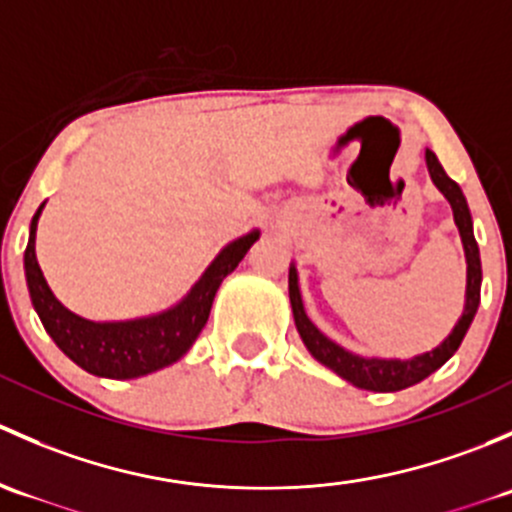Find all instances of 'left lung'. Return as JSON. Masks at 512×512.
I'll return each instance as SVG.
<instances>
[{
  "mask_svg": "<svg viewBox=\"0 0 512 512\" xmlns=\"http://www.w3.org/2000/svg\"><path fill=\"white\" fill-rule=\"evenodd\" d=\"M426 165L428 173H431L433 185L443 193V198L451 203L453 220H456L458 232H461L463 252H466V304H463V314L458 319V324L453 327V332L438 344L436 349L426 354H418L414 359H379V356H359L347 352L344 347H339L337 342H332L329 337H324L317 327L312 324V319L307 317L302 304V294H299V277L297 267L289 265V302H292V314L294 324H297V332L302 337L304 347L309 349V354L324 364L327 369H332L334 374H339L342 379H347L349 384H354L356 389L366 391H401L409 389V386L418 384L426 376H431L433 371L441 369L453 354L461 347L463 337H466L468 327H471L473 317L478 312L480 304V280H483V272H480V252L478 242L473 237V220L471 210H468L466 198H463V190L458 188L456 180H451L443 170V165L438 163L436 153L426 151Z\"/></svg>",
  "mask_w": 512,
  "mask_h": 512,
  "instance_id": "8db88e82",
  "label": "left lung"
}]
</instances>
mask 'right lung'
I'll use <instances>...</instances> for the list:
<instances>
[{"label":"right lung","mask_w":512,"mask_h":512,"mask_svg":"<svg viewBox=\"0 0 512 512\" xmlns=\"http://www.w3.org/2000/svg\"><path fill=\"white\" fill-rule=\"evenodd\" d=\"M41 210H44V203L34 213L27 250H24L29 297L56 347L81 369L94 376H106V379H138V376L175 364L203 332L220 282L240 265L242 257L260 237V230H252L223 247L203 272V277L175 307L151 314V317L128 319V322H91L66 309L46 285L34 250Z\"/></svg>","instance_id":"right-lung-1"}]
</instances>
